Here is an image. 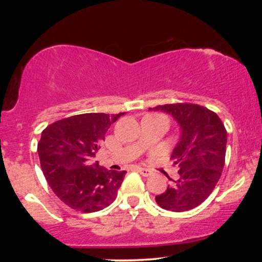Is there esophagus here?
<instances>
[{
  "mask_svg": "<svg viewBox=\"0 0 262 262\" xmlns=\"http://www.w3.org/2000/svg\"><path fill=\"white\" fill-rule=\"evenodd\" d=\"M138 171H139L140 175L144 176V177H148V176H151L152 175V171L151 170L144 169V167H138Z\"/></svg>",
  "mask_w": 262,
  "mask_h": 262,
  "instance_id": "1",
  "label": "esophagus"
}]
</instances>
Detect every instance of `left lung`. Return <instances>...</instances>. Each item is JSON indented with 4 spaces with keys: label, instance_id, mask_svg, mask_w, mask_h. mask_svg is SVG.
I'll return each instance as SVG.
<instances>
[{
    "label": "left lung",
    "instance_id": "8db88e82",
    "mask_svg": "<svg viewBox=\"0 0 262 262\" xmlns=\"http://www.w3.org/2000/svg\"><path fill=\"white\" fill-rule=\"evenodd\" d=\"M150 110L171 114L181 135L171 159L179 179L155 197L161 208L185 212L207 200L219 181L225 161L227 130L221 118L208 108L193 103H172Z\"/></svg>",
    "mask_w": 262,
    "mask_h": 262
}]
</instances>
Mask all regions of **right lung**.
<instances>
[{"instance_id":"1","label":"right lung","mask_w":262,"mask_h":262,"mask_svg":"<svg viewBox=\"0 0 262 262\" xmlns=\"http://www.w3.org/2000/svg\"><path fill=\"white\" fill-rule=\"evenodd\" d=\"M124 113H83L48 125L38 143L40 166L54 193L70 208L97 212L116 200L125 171L92 162L104 135Z\"/></svg>"}]
</instances>
